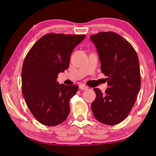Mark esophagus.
Wrapping results in <instances>:
<instances>
[{
	"instance_id": "1",
	"label": "esophagus",
	"mask_w": 156,
	"mask_h": 156,
	"mask_svg": "<svg viewBox=\"0 0 156 156\" xmlns=\"http://www.w3.org/2000/svg\"><path fill=\"white\" fill-rule=\"evenodd\" d=\"M79 87H80V89H82V90H87V89H88V87L84 84H80Z\"/></svg>"
}]
</instances>
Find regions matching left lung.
<instances>
[{
    "instance_id": "obj_1",
    "label": "left lung",
    "mask_w": 156,
    "mask_h": 156,
    "mask_svg": "<svg viewBox=\"0 0 156 156\" xmlns=\"http://www.w3.org/2000/svg\"><path fill=\"white\" fill-rule=\"evenodd\" d=\"M101 61V70L107 76L105 92L94 88L93 114L106 125H116L128 116L140 88L139 61L136 50L125 38L114 32L90 36Z\"/></svg>"
}]
</instances>
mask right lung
Returning a JSON list of instances; mask_svg holds the SVG:
<instances>
[{"instance_id": "1", "label": "right lung", "mask_w": 156, "mask_h": 156, "mask_svg": "<svg viewBox=\"0 0 156 156\" xmlns=\"http://www.w3.org/2000/svg\"><path fill=\"white\" fill-rule=\"evenodd\" d=\"M85 37L48 33L33 44L25 57L22 93L32 114L42 124L59 125L69 114V101L79 87L59 85L57 79L69 67L72 51Z\"/></svg>"}]
</instances>
